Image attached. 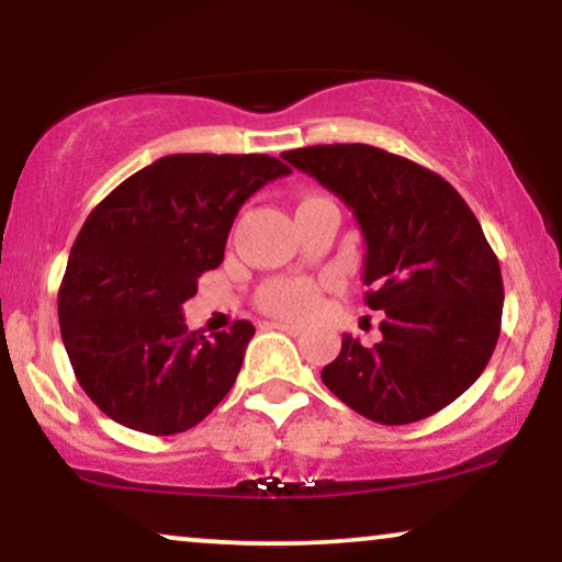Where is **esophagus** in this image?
Wrapping results in <instances>:
<instances>
[{"instance_id": "1", "label": "esophagus", "mask_w": 562, "mask_h": 562, "mask_svg": "<svg viewBox=\"0 0 562 562\" xmlns=\"http://www.w3.org/2000/svg\"><path fill=\"white\" fill-rule=\"evenodd\" d=\"M272 328H277V331H285V334H293V336H297L303 331V326H297V324H290V321H274V324H269Z\"/></svg>"}]
</instances>
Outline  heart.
Wrapping results in <instances>:
<instances>
[{
    "label": "heart",
    "mask_w": 562,
    "mask_h": 562,
    "mask_svg": "<svg viewBox=\"0 0 562 562\" xmlns=\"http://www.w3.org/2000/svg\"><path fill=\"white\" fill-rule=\"evenodd\" d=\"M321 305V288L308 277H285L272 280L259 290V308L272 316L303 321Z\"/></svg>",
    "instance_id": "1"
}]
</instances>
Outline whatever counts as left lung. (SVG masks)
<instances>
[{"label":"left lung","mask_w":562,"mask_h":562,"mask_svg":"<svg viewBox=\"0 0 562 562\" xmlns=\"http://www.w3.org/2000/svg\"><path fill=\"white\" fill-rule=\"evenodd\" d=\"M282 159L355 211L368 246L364 303L383 311V339L362 347L344 334L324 385L387 426L450 406L488 364L504 311L498 257L473 211L431 169L368 144L295 148Z\"/></svg>","instance_id":"left-lung-1"}]
</instances>
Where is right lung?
<instances>
[{"mask_svg": "<svg viewBox=\"0 0 562 562\" xmlns=\"http://www.w3.org/2000/svg\"><path fill=\"white\" fill-rule=\"evenodd\" d=\"M285 175L267 154H171L89 213L58 290V324L74 375L104 416L167 437L226 398L254 326L203 336L187 328L182 305L223 261L238 207Z\"/></svg>", "mask_w": 562, "mask_h": 562, "instance_id": "1", "label": "right lung"}]
</instances>
